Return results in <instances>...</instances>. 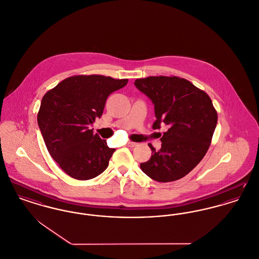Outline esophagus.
Here are the masks:
<instances>
[{
  "mask_svg": "<svg viewBox=\"0 0 259 259\" xmlns=\"http://www.w3.org/2000/svg\"><path fill=\"white\" fill-rule=\"evenodd\" d=\"M137 145V143H135V142H129V143L127 144V147H129V148H134V147H136Z\"/></svg>",
  "mask_w": 259,
  "mask_h": 259,
  "instance_id": "1",
  "label": "esophagus"
}]
</instances>
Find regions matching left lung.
Wrapping results in <instances>:
<instances>
[{
  "mask_svg": "<svg viewBox=\"0 0 259 259\" xmlns=\"http://www.w3.org/2000/svg\"><path fill=\"white\" fill-rule=\"evenodd\" d=\"M135 86L154 105L156 120L168 126L158 151L149 144L151 158L140 164L142 171L157 182H173L190 173L203 158L211 144L217 111L209 96L189 80L178 76L138 78Z\"/></svg>",
  "mask_w": 259,
  "mask_h": 259,
  "instance_id": "left-lung-1",
  "label": "left lung"
}]
</instances>
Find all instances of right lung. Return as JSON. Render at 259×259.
Returning <instances> with one entry per match:
<instances>
[{
  "mask_svg": "<svg viewBox=\"0 0 259 259\" xmlns=\"http://www.w3.org/2000/svg\"><path fill=\"white\" fill-rule=\"evenodd\" d=\"M127 82L99 74L74 75L44 95L38 125L48 152L70 177L89 180L108 166L115 150L89 126L102 116L107 97Z\"/></svg>",
  "mask_w": 259,
  "mask_h": 259,
  "instance_id": "add662e5",
  "label": "right lung"
}]
</instances>
